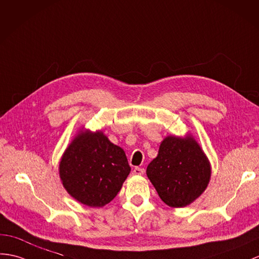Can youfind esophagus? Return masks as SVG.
Listing matches in <instances>:
<instances>
[{"instance_id": "esophagus-1", "label": "esophagus", "mask_w": 259, "mask_h": 259, "mask_svg": "<svg viewBox=\"0 0 259 259\" xmlns=\"http://www.w3.org/2000/svg\"><path fill=\"white\" fill-rule=\"evenodd\" d=\"M132 173H134L135 176H142V174L144 173V169H142V167H135Z\"/></svg>"}]
</instances>
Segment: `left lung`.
<instances>
[{"instance_id": "obj_1", "label": "left lung", "mask_w": 259, "mask_h": 259, "mask_svg": "<svg viewBox=\"0 0 259 259\" xmlns=\"http://www.w3.org/2000/svg\"><path fill=\"white\" fill-rule=\"evenodd\" d=\"M147 176L160 198L171 207L194 202L211 179V164L193 137L167 136L158 157L150 162Z\"/></svg>"}]
</instances>
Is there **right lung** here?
I'll list each match as a JSON object with an SVG mask.
<instances>
[{
	"instance_id": "1",
	"label": "right lung",
	"mask_w": 259,
	"mask_h": 259,
	"mask_svg": "<svg viewBox=\"0 0 259 259\" xmlns=\"http://www.w3.org/2000/svg\"><path fill=\"white\" fill-rule=\"evenodd\" d=\"M130 171L123 150L102 131L81 129L59 162V177L66 191L90 207L111 202Z\"/></svg>"
}]
</instances>
